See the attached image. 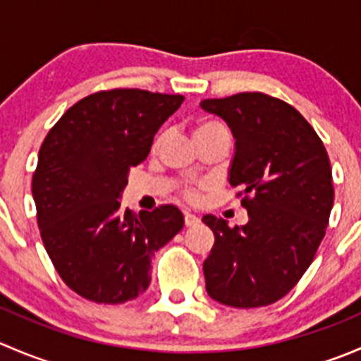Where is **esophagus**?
Segmentation results:
<instances>
[{"label": "esophagus", "mask_w": 361, "mask_h": 361, "mask_svg": "<svg viewBox=\"0 0 361 361\" xmlns=\"http://www.w3.org/2000/svg\"><path fill=\"white\" fill-rule=\"evenodd\" d=\"M199 216H195V214H192V213H185V225H187V227H194V225H197L199 224Z\"/></svg>", "instance_id": "esophagus-1"}]
</instances>
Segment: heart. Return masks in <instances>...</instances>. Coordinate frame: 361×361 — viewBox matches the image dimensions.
<instances>
[{"mask_svg":"<svg viewBox=\"0 0 361 361\" xmlns=\"http://www.w3.org/2000/svg\"><path fill=\"white\" fill-rule=\"evenodd\" d=\"M224 129H227V127H225L224 123L216 122V120H201V122L195 126L194 136H195V140H197V137L206 136V134L216 133V130H224ZM162 140H164L162 133L155 136L154 143H152V152L159 150ZM181 195H183V199H187L188 202H195V201H199V197H201V192H199V188H195V187H185L183 190H181Z\"/></svg>","mask_w":361,"mask_h":361,"instance_id":"b5f03b06","label":"heart"}]
</instances>
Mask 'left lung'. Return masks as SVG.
<instances>
[{"mask_svg":"<svg viewBox=\"0 0 361 361\" xmlns=\"http://www.w3.org/2000/svg\"><path fill=\"white\" fill-rule=\"evenodd\" d=\"M235 137L232 187L248 224L228 227L206 214L214 245L204 260L206 290L231 307L278 302L304 276L325 238L334 206L330 159L311 123L292 104L262 92L204 99Z\"/></svg>","mask_w":361,"mask_h":361,"instance_id":"1","label":"left lung"}]
</instances>
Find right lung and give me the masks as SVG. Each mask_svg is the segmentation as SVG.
<instances>
[{
  "instance_id": "obj_1",
  "label": "right lung",
  "mask_w": 361,
  "mask_h": 361,
  "mask_svg": "<svg viewBox=\"0 0 361 361\" xmlns=\"http://www.w3.org/2000/svg\"><path fill=\"white\" fill-rule=\"evenodd\" d=\"M180 94L99 90L73 104L43 140L32 197L43 246L61 279L96 304H123L150 285L154 253L183 228L162 204L140 214L120 206L130 167L150 154Z\"/></svg>"
}]
</instances>
